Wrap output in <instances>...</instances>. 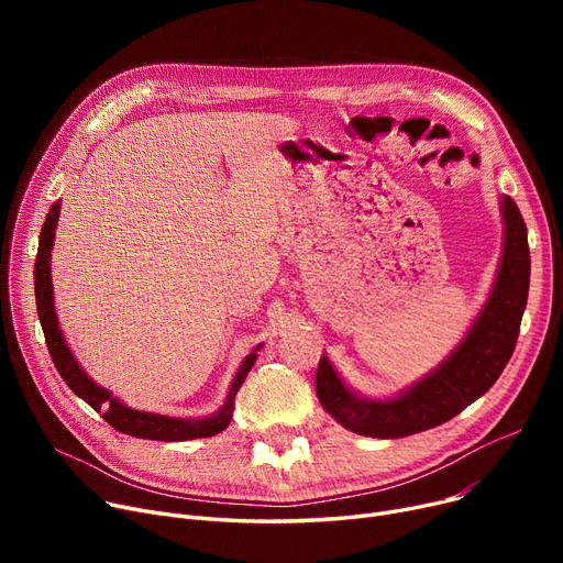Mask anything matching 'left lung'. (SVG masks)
<instances>
[{
    "instance_id": "1",
    "label": "left lung",
    "mask_w": 563,
    "mask_h": 563,
    "mask_svg": "<svg viewBox=\"0 0 563 563\" xmlns=\"http://www.w3.org/2000/svg\"><path fill=\"white\" fill-rule=\"evenodd\" d=\"M501 214L507 236L490 299L461 346L433 374L397 399L369 401L353 395L321 356L317 397L342 427L372 438H404L452 420L490 390L516 349L531 269L527 225L514 198H501Z\"/></svg>"
}]
</instances>
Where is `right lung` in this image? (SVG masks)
I'll list each match as a JSON object with an SVG mask.
<instances>
[{
  "label": "right lung",
  "mask_w": 563,
  "mask_h": 563,
  "mask_svg": "<svg viewBox=\"0 0 563 563\" xmlns=\"http://www.w3.org/2000/svg\"><path fill=\"white\" fill-rule=\"evenodd\" d=\"M58 210L62 207L52 205L49 214L43 223L41 230V244H38V255H36V306H38V317L43 323V333H45V342L49 349V356L54 367L62 374V378L68 383V388L81 397L88 406L93 410L102 412V418L115 429L123 431L128 435L134 438H147V440H194V438H210L221 433L230 420H232V410H234V395L236 390L242 388V383L246 378V374L251 372L257 353L253 351L251 356H246V361L242 363L240 372H236L228 399L223 404V408L212 418L205 420H177V418H164V416H155V412H143V410H134L123 406L121 401H115L104 388H100L98 383H93L84 374V369L77 365V361L73 358V353L58 331V321H56V312H54V303H52V276H49V251H52V242H54V228L58 221Z\"/></svg>",
  "instance_id": "add662e5"
}]
</instances>
